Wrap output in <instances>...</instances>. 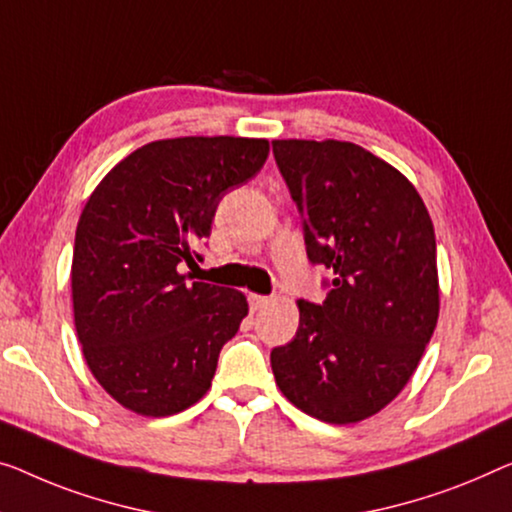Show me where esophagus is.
Here are the masks:
<instances>
[{
	"label": "esophagus",
	"mask_w": 512,
	"mask_h": 512,
	"mask_svg": "<svg viewBox=\"0 0 512 512\" xmlns=\"http://www.w3.org/2000/svg\"><path fill=\"white\" fill-rule=\"evenodd\" d=\"M248 301H250V308L259 310V308H264V305L269 303L271 299H269V296H262V294H248Z\"/></svg>",
	"instance_id": "esophagus-1"
}]
</instances>
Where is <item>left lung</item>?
<instances>
[{"label":"left lung","instance_id":"1","mask_svg":"<svg viewBox=\"0 0 512 512\" xmlns=\"http://www.w3.org/2000/svg\"><path fill=\"white\" fill-rule=\"evenodd\" d=\"M303 218L305 253L333 271L322 303L299 301L271 352L285 398L324 423H356L398 395L439 317L437 241L421 195L354 142L273 140Z\"/></svg>","mask_w":512,"mask_h":512}]
</instances>
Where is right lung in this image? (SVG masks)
Here are the masks:
<instances>
[{"label": "right lung", "instance_id": "1", "mask_svg": "<svg viewBox=\"0 0 512 512\" xmlns=\"http://www.w3.org/2000/svg\"><path fill=\"white\" fill-rule=\"evenodd\" d=\"M266 158V140H158L121 160L85 204L71 269L75 331L98 384L135 414H179L211 388L248 301L232 287L188 285L179 271L202 259L195 248L220 200Z\"/></svg>", "mask_w": 512, "mask_h": 512}]
</instances>
